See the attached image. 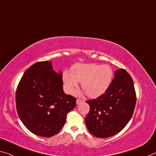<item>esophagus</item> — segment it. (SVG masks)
Segmentation results:
<instances>
[{"label":"esophagus","instance_id":"esophagus-1","mask_svg":"<svg viewBox=\"0 0 156 156\" xmlns=\"http://www.w3.org/2000/svg\"><path fill=\"white\" fill-rule=\"evenodd\" d=\"M83 102H84L83 100H81V99H77V100H76V104H77V105H79V104H80V103H83Z\"/></svg>","mask_w":156,"mask_h":156}]
</instances>
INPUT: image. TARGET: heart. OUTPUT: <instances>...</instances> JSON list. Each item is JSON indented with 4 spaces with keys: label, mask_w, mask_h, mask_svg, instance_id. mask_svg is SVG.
Masks as SVG:
<instances>
[{
    "label": "heart",
    "mask_w": 156,
    "mask_h": 156,
    "mask_svg": "<svg viewBox=\"0 0 156 156\" xmlns=\"http://www.w3.org/2000/svg\"><path fill=\"white\" fill-rule=\"evenodd\" d=\"M71 72L63 73V82L66 91L72 93L81 82V87L87 95L98 97L105 92L112 83L113 71L109 65L79 63L73 65Z\"/></svg>",
    "instance_id": "obj_1"
}]
</instances>
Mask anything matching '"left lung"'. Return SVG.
I'll return each instance as SVG.
<instances>
[{"label": "left lung", "mask_w": 156, "mask_h": 156, "mask_svg": "<svg viewBox=\"0 0 156 156\" xmlns=\"http://www.w3.org/2000/svg\"><path fill=\"white\" fill-rule=\"evenodd\" d=\"M86 103L90 107L85 119L89 132L100 138L117 134L130 120L135 107L136 94L131 76L124 69H117L105 92Z\"/></svg>", "instance_id": "left-lung-1"}]
</instances>
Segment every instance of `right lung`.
<instances>
[{
  "mask_svg": "<svg viewBox=\"0 0 156 156\" xmlns=\"http://www.w3.org/2000/svg\"><path fill=\"white\" fill-rule=\"evenodd\" d=\"M76 98L63 91L62 73L51 61L38 62L27 69L16 92V107L22 123L31 133L50 137L65 125Z\"/></svg>",
  "mask_w": 156,
  "mask_h": 156,
  "instance_id": "add662e5",
  "label": "right lung"
}]
</instances>
